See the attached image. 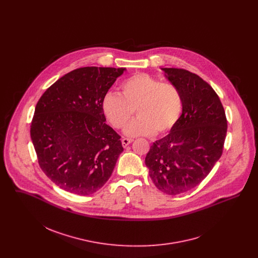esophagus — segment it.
<instances>
[{
  "mask_svg": "<svg viewBox=\"0 0 258 258\" xmlns=\"http://www.w3.org/2000/svg\"><path fill=\"white\" fill-rule=\"evenodd\" d=\"M133 141H134V139H132V138H123L122 139V145H123V148H125L127 145H130Z\"/></svg>",
  "mask_w": 258,
  "mask_h": 258,
  "instance_id": "obj_1",
  "label": "esophagus"
}]
</instances>
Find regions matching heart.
<instances>
[{
	"label": "heart",
	"mask_w": 258,
	"mask_h": 258,
	"mask_svg": "<svg viewBox=\"0 0 258 258\" xmlns=\"http://www.w3.org/2000/svg\"><path fill=\"white\" fill-rule=\"evenodd\" d=\"M121 96L109 92L102 98V110L116 128H122L137 111L139 117L128 123L123 133L127 136L165 135L178 123L183 111L179 89L147 74H134L124 79Z\"/></svg>",
	"instance_id": "heart-1"
}]
</instances>
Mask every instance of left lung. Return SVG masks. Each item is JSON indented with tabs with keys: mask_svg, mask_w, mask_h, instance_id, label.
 <instances>
[{
	"mask_svg": "<svg viewBox=\"0 0 258 258\" xmlns=\"http://www.w3.org/2000/svg\"><path fill=\"white\" fill-rule=\"evenodd\" d=\"M161 70L179 89L183 111L170 134L151 146L145 163L160 191L177 196L200 184L220 160L227 121L219 96L201 77L183 69Z\"/></svg>",
	"mask_w": 258,
	"mask_h": 258,
	"instance_id": "left-lung-1",
	"label": "left lung"
}]
</instances>
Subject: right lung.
I'll return each mask as SVG.
<instances>
[{
  "instance_id": "add662e5",
  "label": "right lung",
  "mask_w": 258,
  "mask_h": 258,
  "mask_svg": "<svg viewBox=\"0 0 258 258\" xmlns=\"http://www.w3.org/2000/svg\"><path fill=\"white\" fill-rule=\"evenodd\" d=\"M124 71L76 69L37 101L31 138L41 170L61 189L89 196L110 178L123 148L121 136L105 123L102 98Z\"/></svg>"
}]
</instances>
